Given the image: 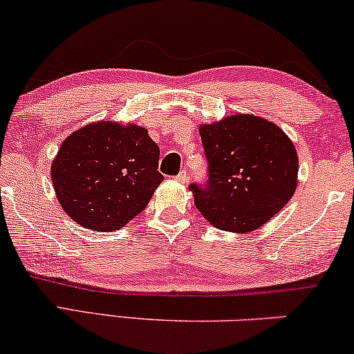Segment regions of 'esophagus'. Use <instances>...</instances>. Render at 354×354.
<instances>
[{
    "mask_svg": "<svg viewBox=\"0 0 354 354\" xmlns=\"http://www.w3.org/2000/svg\"><path fill=\"white\" fill-rule=\"evenodd\" d=\"M175 178H176V181L186 184V183H187V178H189V176H187V171H186V170H181Z\"/></svg>",
    "mask_w": 354,
    "mask_h": 354,
    "instance_id": "esophagus-1",
    "label": "esophagus"
}]
</instances>
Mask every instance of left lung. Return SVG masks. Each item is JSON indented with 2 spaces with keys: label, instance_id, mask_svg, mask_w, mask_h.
<instances>
[{
  "label": "left lung",
  "instance_id": "8db88e82",
  "mask_svg": "<svg viewBox=\"0 0 354 354\" xmlns=\"http://www.w3.org/2000/svg\"><path fill=\"white\" fill-rule=\"evenodd\" d=\"M208 181L191 184L214 227L245 234L270 221L295 192L299 159L288 135L262 118L235 114L200 127Z\"/></svg>",
  "mask_w": 354,
  "mask_h": 354
}]
</instances>
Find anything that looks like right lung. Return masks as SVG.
<instances>
[{
    "label": "right lung",
    "instance_id": "obj_1",
    "mask_svg": "<svg viewBox=\"0 0 354 354\" xmlns=\"http://www.w3.org/2000/svg\"><path fill=\"white\" fill-rule=\"evenodd\" d=\"M143 127L102 120L68 136L50 175L65 213L92 230H118L146 208L163 176Z\"/></svg>",
    "mask_w": 354,
    "mask_h": 354
}]
</instances>
